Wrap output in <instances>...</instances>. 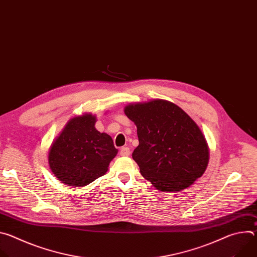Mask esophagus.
<instances>
[{
  "mask_svg": "<svg viewBox=\"0 0 257 257\" xmlns=\"http://www.w3.org/2000/svg\"><path fill=\"white\" fill-rule=\"evenodd\" d=\"M120 155L122 157H128L130 155V149L128 146H123V148L120 150Z\"/></svg>",
  "mask_w": 257,
  "mask_h": 257,
  "instance_id": "34e87169",
  "label": "esophagus"
}]
</instances>
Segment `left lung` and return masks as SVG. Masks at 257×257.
I'll use <instances>...</instances> for the list:
<instances>
[{
    "instance_id": "1",
    "label": "left lung",
    "mask_w": 257,
    "mask_h": 257,
    "mask_svg": "<svg viewBox=\"0 0 257 257\" xmlns=\"http://www.w3.org/2000/svg\"><path fill=\"white\" fill-rule=\"evenodd\" d=\"M139 144L132 154L141 175L161 191H181L202 176L208 146L196 123L173 102L155 99L129 104Z\"/></svg>"
}]
</instances>
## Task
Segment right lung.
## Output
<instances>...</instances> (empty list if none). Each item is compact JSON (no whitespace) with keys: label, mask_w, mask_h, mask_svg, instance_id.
<instances>
[{"label":"right lung","mask_w":257,"mask_h":257,"mask_svg":"<svg viewBox=\"0 0 257 257\" xmlns=\"http://www.w3.org/2000/svg\"><path fill=\"white\" fill-rule=\"evenodd\" d=\"M90 114L71 119L51 146L49 164L66 185L82 187L103 176L117 155L112 137L98 132Z\"/></svg>","instance_id":"right-lung-1"}]
</instances>
